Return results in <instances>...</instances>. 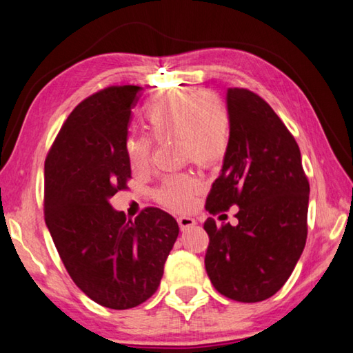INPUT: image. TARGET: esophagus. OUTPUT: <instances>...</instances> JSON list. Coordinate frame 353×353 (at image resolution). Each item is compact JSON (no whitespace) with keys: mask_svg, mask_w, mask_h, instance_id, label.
<instances>
[{"mask_svg":"<svg viewBox=\"0 0 353 353\" xmlns=\"http://www.w3.org/2000/svg\"><path fill=\"white\" fill-rule=\"evenodd\" d=\"M177 223H179V227H181L182 230L193 229V227L196 225L194 218H191V216H179L177 218Z\"/></svg>","mask_w":353,"mask_h":353,"instance_id":"obj_1","label":"esophagus"}]
</instances>
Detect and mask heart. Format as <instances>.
Wrapping results in <instances>:
<instances>
[{
  "mask_svg": "<svg viewBox=\"0 0 353 353\" xmlns=\"http://www.w3.org/2000/svg\"><path fill=\"white\" fill-rule=\"evenodd\" d=\"M146 137H129L124 143L128 163L137 174L151 168L152 143L177 141L182 162L208 168L225 157L230 146L232 121L227 107L207 92L170 90L157 94L143 109ZM199 193V181L190 174L166 177L157 196L174 210H190Z\"/></svg>",
  "mask_w": 353,
  "mask_h": 353,
  "instance_id": "heart-1",
  "label": "heart"
}]
</instances>
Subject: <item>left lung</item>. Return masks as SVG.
Instances as JSON below:
<instances>
[{
    "label": "left lung",
    "mask_w": 353,
    "mask_h": 353,
    "mask_svg": "<svg viewBox=\"0 0 353 353\" xmlns=\"http://www.w3.org/2000/svg\"><path fill=\"white\" fill-rule=\"evenodd\" d=\"M227 110L230 146L205 210H240L236 225L207 218L205 270L223 296L260 302L282 288L305 248L310 183L294 137L265 99L229 88Z\"/></svg>",
    "instance_id": "left-lung-1"
}]
</instances>
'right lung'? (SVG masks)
Returning <instances> with one entry per match:
<instances>
[{
    "mask_svg": "<svg viewBox=\"0 0 353 353\" xmlns=\"http://www.w3.org/2000/svg\"><path fill=\"white\" fill-rule=\"evenodd\" d=\"M137 85H112L74 107L45 160L43 210L65 270L99 305L128 310L157 291L177 221L146 207L134 221L109 199L128 190L124 143Z\"/></svg>",
    "mask_w": 353,
    "mask_h": 353,
    "instance_id": "obj_1",
    "label": "right lung"
}]
</instances>
